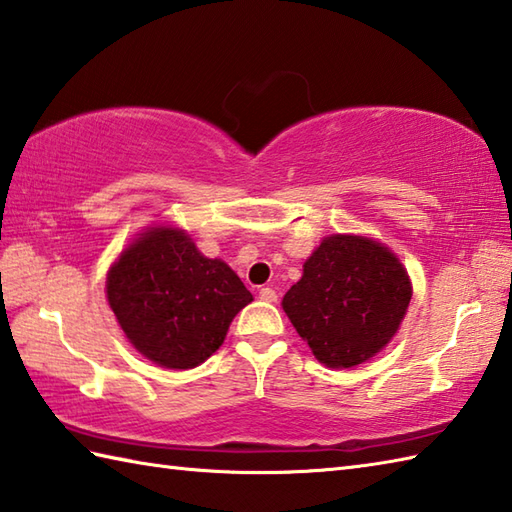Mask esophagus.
Wrapping results in <instances>:
<instances>
[{
	"label": "esophagus",
	"instance_id": "1",
	"mask_svg": "<svg viewBox=\"0 0 512 512\" xmlns=\"http://www.w3.org/2000/svg\"><path fill=\"white\" fill-rule=\"evenodd\" d=\"M259 299L266 301V303H275V301H277V290L266 286V288L259 290Z\"/></svg>",
	"mask_w": 512,
	"mask_h": 512
}]
</instances>
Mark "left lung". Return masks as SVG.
<instances>
[{
  "label": "left lung",
  "mask_w": 512,
  "mask_h": 512,
  "mask_svg": "<svg viewBox=\"0 0 512 512\" xmlns=\"http://www.w3.org/2000/svg\"><path fill=\"white\" fill-rule=\"evenodd\" d=\"M409 301L407 270L385 244L361 235H330L306 259L281 306L319 363L347 369L383 350Z\"/></svg>",
  "instance_id": "obj_1"
}]
</instances>
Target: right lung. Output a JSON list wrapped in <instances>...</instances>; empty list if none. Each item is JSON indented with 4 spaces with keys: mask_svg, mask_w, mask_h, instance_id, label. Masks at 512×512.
Wrapping results in <instances>:
<instances>
[{
    "mask_svg": "<svg viewBox=\"0 0 512 512\" xmlns=\"http://www.w3.org/2000/svg\"><path fill=\"white\" fill-rule=\"evenodd\" d=\"M105 290L129 343L167 369L204 363L253 301L228 264L204 257L173 226L140 233L110 268Z\"/></svg>",
    "mask_w": 512,
    "mask_h": 512,
    "instance_id": "add662e5",
    "label": "right lung"
}]
</instances>
